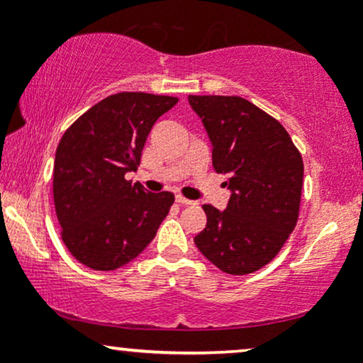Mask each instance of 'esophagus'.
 Segmentation results:
<instances>
[{"label":"esophagus","instance_id":"obj_1","mask_svg":"<svg viewBox=\"0 0 363 363\" xmlns=\"http://www.w3.org/2000/svg\"><path fill=\"white\" fill-rule=\"evenodd\" d=\"M176 203H179V205H186V206L194 205V201H191V199H187V198H182L181 194L176 196Z\"/></svg>","mask_w":363,"mask_h":363}]
</instances>
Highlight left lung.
Listing matches in <instances>:
<instances>
[{
	"instance_id": "obj_1",
	"label": "left lung",
	"mask_w": 363,
	"mask_h": 363,
	"mask_svg": "<svg viewBox=\"0 0 363 363\" xmlns=\"http://www.w3.org/2000/svg\"><path fill=\"white\" fill-rule=\"evenodd\" d=\"M191 109L211 141L216 172L230 189L225 210L205 205L206 227L196 247L228 274L268 264L294 232L301 206L303 164L286 129L245 99L189 95Z\"/></svg>"
}]
</instances>
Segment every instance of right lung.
<instances>
[{"label":"right lung","instance_id":"add662e5","mask_svg":"<svg viewBox=\"0 0 363 363\" xmlns=\"http://www.w3.org/2000/svg\"><path fill=\"white\" fill-rule=\"evenodd\" d=\"M179 99L121 91L62 135L54 158V205L62 242L82 264L111 272L138 257L167 216L174 194L147 193L136 170L150 129Z\"/></svg>","mask_w":363,"mask_h":363}]
</instances>
